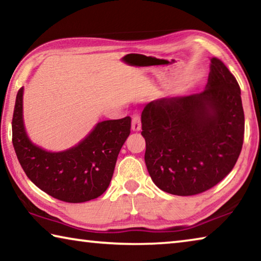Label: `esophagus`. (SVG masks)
<instances>
[{
	"label": "esophagus",
	"mask_w": 261,
	"mask_h": 261,
	"mask_svg": "<svg viewBox=\"0 0 261 261\" xmlns=\"http://www.w3.org/2000/svg\"><path fill=\"white\" fill-rule=\"evenodd\" d=\"M131 129L134 131H139L141 129V121H140L139 115L136 114V115H134V116H132Z\"/></svg>",
	"instance_id": "34e87169"
}]
</instances>
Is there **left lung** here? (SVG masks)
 <instances>
[{
	"instance_id": "1",
	"label": "left lung",
	"mask_w": 261,
	"mask_h": 261,
	"mask_svg": "<svg viewBox=\"0 0 261 261\" xmlns=\"http://www.w3.org/2000/svg\"><path fill=\"white\" fill-rule=\"evenodd\" d=\"M145 163L154 184L176 196L205 192L232 170L244 139L236 78L216 57L201 93L162 98L141 113Z\"/></svg>"
}]
</instances>
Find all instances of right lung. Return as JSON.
I'll use <instances>...</instances> for the list:
<instances>
[{
  "mask_svg": "<svg viewBox=\"0 0 261 261\" xmlns=\"http://www.w3.org/2000/svg\"><path fill=\"white\" fill-rule=\"evenodd\" d=\"M23 92L17 93L12 144L28 177L56 199L84 202L100 197L112 180L121 148L130 135L131 117L100 122L85 139L63 152H47L26 135Z\"/></svg>",
  "mask_w": 261,
  "mask_h": 261,
  "instance_id": "add662e5",
  "label": "right lung"
}]
</instances>
